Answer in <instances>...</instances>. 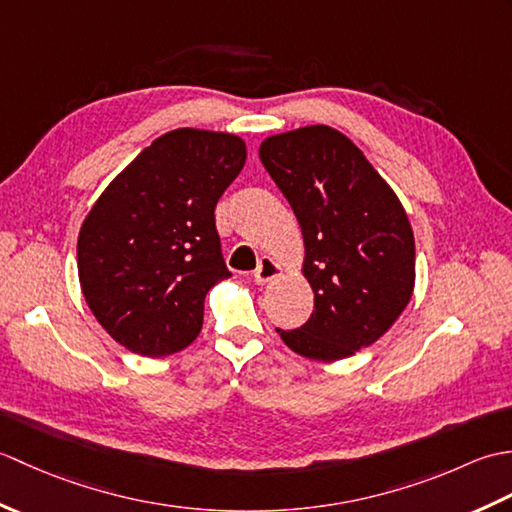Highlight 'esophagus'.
Listing matches in <instances>:
<instances>
[{"label":"esophagus","instance_id":"34e87169","mask_svg":"<svg viewBox=\"0 0 512 512\" xmlns=\"http://www.w3.org/2000/svg\"><path fill=\"white\" fill-rule=\"evenodd\" d=\"M281 273V266L275 262V259H270V257H262L259 259V266L255 268V273H253V279H255V284H266V281H270L273 277H277Z\"/></svg>","mask_w":512,"mask_h":512}]
</instances>
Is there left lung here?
Returning a JSON list of instances; mask_svg holds the SVG:
<instances>
[{
  "mask_svg": "<svg viewBox=\"0 0 512 512\" xmlns=\"http://www.w3.org/2000/svg\"><path fill=\"white\" fill-rule=\"evenodd\" d=\"M259 158L297 215L314 290L310 319L277 332L292 352L341 361L380 339L411 299L407 213L363 151L328 125L270 136Z\"/></svg>",
  "mask_w": 512,
  "mask_h": 512,
  "instance_id": "obj_1",
  "label": "left lung"
}]
</instances>
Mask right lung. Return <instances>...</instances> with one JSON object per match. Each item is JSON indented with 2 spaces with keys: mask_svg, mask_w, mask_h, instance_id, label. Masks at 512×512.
Here are the masks:
<instances>
[{
  "mask_svg": "<svg viewBox=\"0 0 512 512\" xmlns=\"http://www.w3.org/2000/svg\"><path fill=\"white\" fill-rule=\"evenodd\" d=\"M244 162L242 138L173 129L140 151L85 217L76 244L83 297L127 350L158 358L200 334L206 292L231 277L215 204Z\"/></svg>",
  "mask_w": 512,
  "mask_h": 512,
  "instance_id": "obj_1",
  "label": "right lung"
}]
</instances>
